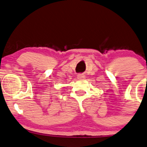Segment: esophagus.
Returning a JSON list of instances; mask_svg holds the SVG:
<instances>
[{
    "mask_svg": "<svg viewBox=\"0 0 147 147\" xmlns=\"http://www.w3.org/2000/svg\"><path fill=\"white\" fill-rule=\"evenodd\" d=\"M77 78L79 79H84L85 78V75H84V74L80 73V74H78Z\"/></svg>",
    "mask_w": 147,
    "mask_h": 147,
    "instance_id": "esophagus-1",
    "label": "esophagus"
}]
</instances>
